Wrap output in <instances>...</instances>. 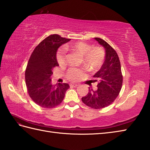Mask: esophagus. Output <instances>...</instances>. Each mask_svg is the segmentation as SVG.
Wrapping results in <instances>:
<instances>
[{
    "label": "esophagus",
    "mask_w": 150,
    "mask_h": 150,
    "mask_svg": "<svg viewBox=\"0 0 150 150\" xmlns=\"http://www.w3.org/2000/svg\"><path fill=\"white\" fill-rule=\"evenodd\" d=\"M78 84H70V87H71V88L76 87H78Z\"/></svg>",
    "instance_id": "obj_1"
}]
</instances>
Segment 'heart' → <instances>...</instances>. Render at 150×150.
I'll return each mask as SVG.
<instances>
[{
	"mask_svg": "<svg viewBox=\"0 0 150 150\" xmlns=\"http://www.w3.org/2000/svg\"><path fill=\"white\" fill-rule=\"evenodd\" d=\"M67 50L72 53L77 54L81 56L83 65L90 71H96L102 67L105 58V52L102 48L98 47H92L90 45L84 42L78 41L66 46ZM56 58L58 64L64 66L67 64V52L65 48H62L58 50ZM85 71L83 69L70 68L67 72V78L72 81H78L84 77Z\"/></svg>",
	"mask_w": 150,
	"mask_h": 150,
	"instance_id": "1",
	"label": "heart"
}]
</instances>
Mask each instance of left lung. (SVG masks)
I'll list each match as a JSON object with an SVG mask.
<instances>
[{
	"label": "left lung",
	"mask_w": 150,
	"mask_h": 150,
	"mask_svg": "<svg viewBox=\"0 0 150 150\" xmlns=\"http://www.w3.org/2000/svg\"><path fill=\"white\" fill-rule=\"evenodd\" d=\"M94 39L104 48L105 61L100 69L93 76V82L98 81L97 89L89 87L86 96L81 98L85 105L93 109H102L114 102L121 90L122 74L120 62L117 53L103 39Z\"/></svg>",
	"instance_id": "left-lung-1"
}]
</instances>
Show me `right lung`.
<instances>
[{"mask_svg": "<svg viewBox=\"0 0 150 150\" xmlns=\"http://www.w3.org/2000/svg\"><path fill=\"white\" fill-rule=\"evenodd\" d=\"M70 41L57 34L49 35L37 46L30 57L25 71L27 90L32 100L42 108H53L59 105L70 87L68 83H51L53 69L59 66L57 51Z\"/></svg>", "mask_w": 150, "mask_h": 150, "instance_id": "right-lung-1", "label": "right lung"}]
</instances>
